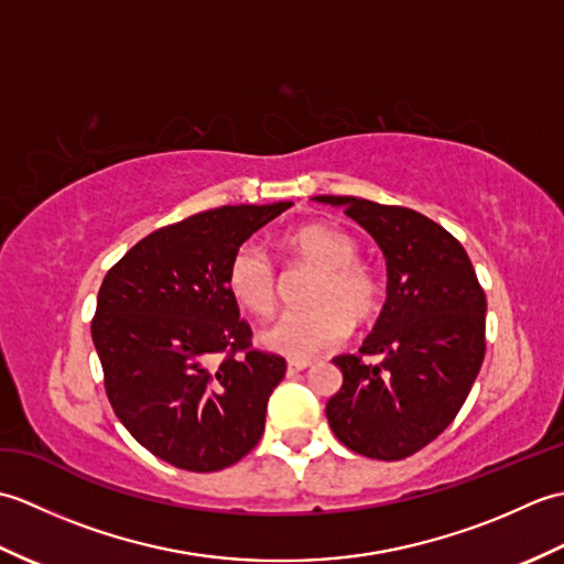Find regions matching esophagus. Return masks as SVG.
I'll return each instance as SVG.
<instances>
[{
  "mask_svg": "<svg viewBox=\"0 0 564 564\" xmlns=\"http://www.w3.org/2000/svg\"><path fill=\"white\" fill-rule=\"evenodd\" d=\"M305 368H310V361H297V358H291V361H289V376L301 373V370H305Z\"/></svg>",
  "mask_w": 564,
  "mask_h": 564,
  "instance_id": "1",
  "label": "esophagus"
}]
</instances>
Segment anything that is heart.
Returning <instances> with one entry per match:
<instances>
[{
    "label": "heart",
    "mask_w": 564,
    "mask_h": 564,
    "mask_svg": "<svg viewBox=\"0 0 564 564\" xmlns=\"http://www.w3.org/2000/svg\"><path fill=\"white\" fill-rule=\"evenodd\" d=\"M285 245L307 267L317 269V279L307 293L310 310L283 313L259 332L263 349L285 358L307 361L337 346L349 334V319L361 325L378 310L376 275L356 261L354 239L329 225H307L285 237ZM227 289L239 305L257 315H267L279 301L281 281L269 251L259 242L239 245L227 269Z\"/></svg>",
    "instance_id": "heart-1"
}]
</instances>
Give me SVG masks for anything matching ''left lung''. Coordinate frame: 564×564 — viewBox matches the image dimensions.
<instances>
[{
  "label": "left lung",
  "instance_id": "left-lung-1",
  "mask_svg": "<svg viewBox=\"0 0 564 564\" xmlns=\"http://www.w3.org/2000/svg\"><path fill=\"white\" fill-rule=\"evenodd\" d=\"M344 208L376 239L388 269V297L358 354L334 358L341 390L327 419L346 448L402 460L446 429L485 358L487 301L463 245L426 215L356 196H315Z\"/></svg>",
  "mask_w": 564,
  "mask_h": 564
}]
</instances>
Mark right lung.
Here are the masks:
<instances>
[{"label":"right lung","instance_id":"1","mask_svg":"<svg viewBox=\"0 0 564 564\" xmlns=\"http://www.w3.org/2000/svg\"><path fill=\"white\" fill-rule=\"evenodd\" d=\"M293 203L223 206L154 230L106 273L91 322L104 386L121 424L191 473L257 446L285 361L251 346L227 269L239 245Z\"/></svg>","mask_w":564,"mask_h":564}]
</instances>
